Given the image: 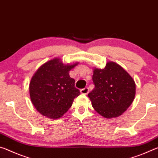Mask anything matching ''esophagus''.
Instances as JSON below:
<instances>
[{
    "label": "esophagus",
    "instance_id": "1",
    "mask_svg": "<svg viewBox=\"0 0 158 158\" xmlns=\"http://www.w3.org/2000/svg\"><path fill=\"white\" fill-rule=\"evenodd\" d=\"M81 94H88V92H89V88H88V87H85V88H83V89H81Z\"/></svg>",
    "mask_w": 158,
    "mask_h": 158
}]
</instances>
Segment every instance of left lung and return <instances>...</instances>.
<instances>
[{"label": "left lung", "mask_w": 158, "mask_h": 158, "mask_svg": "<svg viewBox=\"0 0 158 158\" xmlns=\"http://www.w3.org/2000/svg\"><path fill=\"white\" fill-rule=\"evenodd\" d=\"M94 88L88 97L93 108L106 118H117L130 106L136 94V85L130 74L115 62L103 69H94Z\"/></svg>", "instance_id": "8db88e82"}]
</instances>
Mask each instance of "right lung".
<instances>
[{
    "label": "right lung",
    "instance_id": "obj_1",
    "mask_svg": "<svg viewBox=\"0 0 158 158\" xmlns=\"http://www.w3.org/2000/svg\"><path fill=\"white\" fill-rule=\"evenodd\" d=\"M77 63L64 65L55 58L43 64L29 84L31 102L38 112L49 118L57 119L66 113L81 92L75 87L69 71Z\"/></svg>",
    "mask_w": 158,
    "mask_h": 158
}]
</instances>
